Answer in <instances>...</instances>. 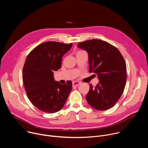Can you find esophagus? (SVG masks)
I'll list each match as a JSON object with an SVG mask.
<instances>
[{
  "label": "esophagus",
  "instance_id": "obj_1",
  "mask_svg": "<svg viewBox=\"0 0 148 148\" xmlns=\"http://www.w3.org/2000/svg\"><path fill=\"white\" fill-rule=\"evenodd\" d=\"M79 84H81V82H78V81H73V87L78 86L79 85Z\"/></svg>",
  "mask_w": 148,
  "mask_h": 148
}]
</instances>
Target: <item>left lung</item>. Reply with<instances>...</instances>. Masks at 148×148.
<instances>
[{"label": "left lung", "mask_w": 148, "mask_h": 148, "mask_svg": "<svg viewBox=\"0 0 148 148\" xmlns=\"http://www.w3.org/2000/svg\"><path fill=\"white\" fill-rule=\"evenodd\" d=\"M77 46L88 53L89 71L96 74L99 81L94 88L90 85L87 101L97 110L112 108L121 97L127 77L123 56L117 48L98 39L78 43Z\"/></svg>", "instance_id": "left-lung-1"}]
</instances>
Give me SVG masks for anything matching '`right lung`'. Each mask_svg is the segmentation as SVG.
<instances>
[{
    "mask_svg": "<svg viewBox=\"0 0 148 148\" xmlns=\"http://www.w3.org/2000/svg\"><path fill=\"white\" fill-rule=\"evenodd\" d=\"M73 44L56 41L41 43L26 57L23 69L25 91L31 102L39 110L55 113L64 107L72 89V82L61 84L54 78V71L60 69L62 57Z\"/></svg>",
    "mask_w": 148,
    "mask_h": 148,
    "instance_id": "obj_1",
    "label": "right lung"
}]
</instances>
